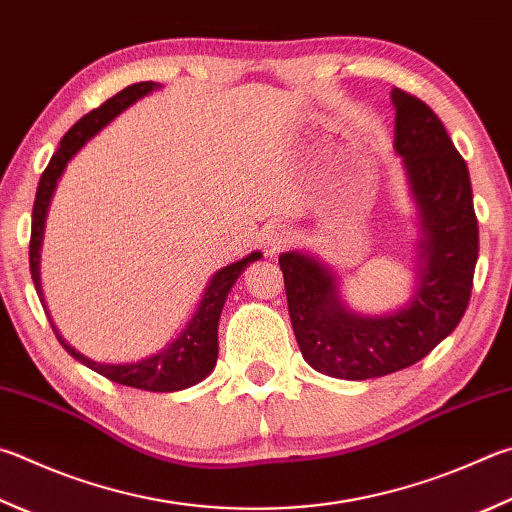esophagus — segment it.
<instances>
[{"label":"esophagus","mask_w":512,"mask_h":512,"mask_svg":"<svg viewBox=\"0 0 512 512\" xmlns=\"http://www.w3.org/2000/svg\"><path fill=\"white\" fill-rule=\"evenodd\" d=\"M293 241V232L284 224H275L266 230V248L275 253V250H282Z\"/></svg>","instance_id":"obj_1"}]
</instances>
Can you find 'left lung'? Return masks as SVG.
Returning a JSON list of instances; mask_svg holds the SVG:
<instances>
[{
  "mask_svg": "<svg viewBox=\"0 0 512 512\" xmlns=\"http://www.w3.org/2000/svg\"><path fill=\"white\" fill-rule=\"evenodd\" d=\"M394 150L416 208V282L410 300L387 313H358L342 300L329 264L304 250L280 255L295 340L309 365L333 378L367 380L425 358L468 309L479 255L468 165L439 116L392 89Z\"/></svg>",
  "mask_w": 512,
  "mask_h": 512,
  "instance_id": "left-lung-1",
  "label": "left lung"
}]
</instances>
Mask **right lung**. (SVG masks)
I'll return each instance as SVG.
<instances>
[{"label": "right lung", "mask_w": 512, "mask_h": 512, "mask_svg": "<svg viewBox=\"0 0 512 512\" xmlns=\"http://www.w3.org/2000/svg\"><path fill=\"white\" fill-rule=\"evenodd\" d=\"M161 89L159 82H136V85H129L123 91H118L116 96H111L107 102L94 111H89L87 116H82L76 125H73L64 138L60 141V150L51 156L49 165L37 185L35 194V206H33V226H31V277L35 282V291L40 295V302L46 309L44 302V291H42V277H40V264H42V244H44V230H46V217H49V208L53 201L55 188H58V181L62 179L64 170H67L69 161L76 156L82 147H85L91 138L100 134L111 120L118 118L125 109H129L145 96H150L152 91ZM257 259H262L259 250L246 255L239 262H232L210 277L206 284V291H203L197 311L192 313V318L185 324L183 331L176 336L172 342H167V347L159 349L156 353H150L141 360L134 362H98L87 358L85 353L73 349L67 340H64L55 324L51 320V327L58 336L60 345L67 349L69 356L76 358L82 365L98 371L100 376L114 380L118 385L145 389V392H179V389H188L192 385L201 383L203 378L212 374V369L217 365L219 356V340H217V329H219V318L221 311H224L226 297L230 288L235 286L239 275L244 273V268L250 266Z\"/></svg>", "instance_id": "obj_1"}]
</instances>
